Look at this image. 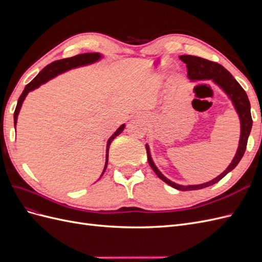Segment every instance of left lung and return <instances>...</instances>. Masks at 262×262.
Wrapping results in <instances>:
<instances>
[{"label":"left lung","instance_id":"1","mask_svg":"<svg viewBox=\"0 0 262 262\" xmlns=\"http://www.w3.org/2000/svg\"><path fill=\"white\" fill-rule=\"evenodd\" d=\"M179 59L184 63H186L189 80L194 81V82L212 80L216 85H219L229 97V99L232 100L233 105L236 109V113L238 114L239 120H241L239 144L232 163L229 164L228 167L216 178H214L208 182H204V184H201V185L182 186V185L175 184L173 181L166 178L163 173L158 170L156 165L154 164L152 156H150L149 146L147 144L145 145L148 164L150 167H152V169L155 171L156 175L170 187L181 190V191H188V190H198V189H202V188L216 184V182H219L222 178L225 177L229 171H232L236 167L237 164L241 162L242 157L245 154L248 137L252 126V119L250 114V102H249L247 94H246V92L239 85V83L235 80V78L232 76V74L229 73L224 67H222L216 62H212L200 57H194V55H180Z\"/></svg>","mask_w":262,"mask_h":262}]
</instances>
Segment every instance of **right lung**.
<instances>
[{
	"instance_id": "add662e5",
	"label": "right lung",
	"mask_w": 262,
	"mask_h": 262,
	"mask_svg": "<svg viewBox=\"0 0 262 262\" xmlns=\"http://www.w3.org/2000/svg\"><path fill=\"white\" fill-rule=\"evenodd\" d=\"M102 58V55L98 52H94V53H83V54H77L74 55L72 58H67V59H62V60H58V61H54L50 64L47 66L46 68H43L41 70V72L39 73L33 81H31L29 84L26 85L25 90L23 91L20 97L18 98L17 101V106L16 109H15L14 112V125H15V129H16V123H17V117L19 114V110L21 108L23 105V101L25 100L26 96L28 95L29 92L34 91L36 89H38L39 86L45 84L46 82H48L51 78L58 76L59 74H62L67 72V71L71 70V69H75V68H80V67H84V66H89V64H93V63L99 61ZM125 124H122L118 128V130L113 134L112 137L109 138L108 142H107V149H106V163H105V167L104 170H102V173L100 175V177L104 175V172L107 168V164H108V150H109V146L112 144L113 140L118 137L119 134H120L123 129H124Z\"/></svg>"
}]
</instances>
